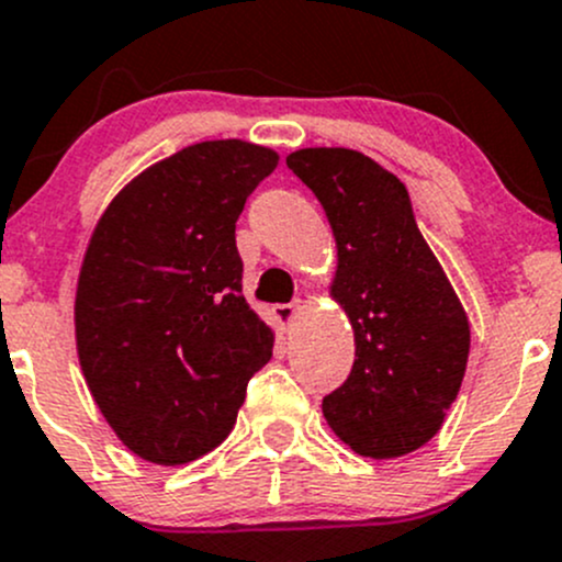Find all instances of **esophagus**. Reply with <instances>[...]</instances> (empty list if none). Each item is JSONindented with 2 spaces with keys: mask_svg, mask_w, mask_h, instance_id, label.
Here are the masks:
<instances>
[{
  "mask_svg": "<svg viewBox=\"0 0 562 562\" xmlns=\"http://www.w3.org/2000/svg\"><path fill=\"white\" fill-rule=\"evenodd\" d=\"M297 311H300V300H294V303L273 305V316L281 327H289V324L294 322V316H297Z\"/></svg>",
  "mask_w": 562,
  "mask_h": 562,
  "instance_id": "obj_1",
  "label": "esophagus"
}]
</instances>
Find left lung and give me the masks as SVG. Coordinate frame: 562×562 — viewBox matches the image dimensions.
I'll use <instances>...</instances> for the list:
<instances>
[{
  "mask_svg": "<svg viewBox=\"0 0 562 562\" xmlns=\"http://www.w3.org/2000/svg\"><path fill=\"white\" fill-rule=\"evenodd\" d=\"M286 165L322 202L338 243L333 297L355 327L349 379L322 401L335 436L373 460L425 447L460 392L471 327L401 178L351 148Z\"/></svg>",
  "mask_w": 562,
  "mask_h": 562,
  "instance_id": "obj_1",
  "label": "left lung"
}]
</instances>
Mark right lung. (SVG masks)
<instances>
[{"label":"right lung","mask_w":562,"mask_h":562,"mask_svg":"<svg viewBox=\"0 0 562 562\" xmlns=\"http://www.w3.org/2000/svg\"><path fill=\"white\" fill-rule=\"evenodd\" d=\"M279 154L207 140L156 161L102 213L80 268V368L115 436L183 465L216 449L273 329L243 297L235 222Z\"/></svg>","instance_id":"1"}]
</instances>
